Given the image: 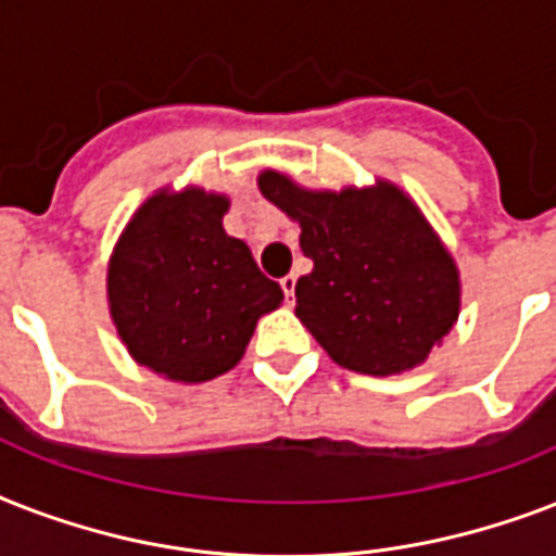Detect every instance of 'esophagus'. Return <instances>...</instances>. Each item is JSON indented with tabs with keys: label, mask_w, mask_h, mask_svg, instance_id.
<instances>
[{
	"label": "esophagus",
	"mask_w": 556,
	"mask_h": 556,
	"mask_svg": "<svg viewBox=\"0 0 556 556\" xmlns=\"http://www.w3.org/2000/svg\"><path fill=\"white\" fill-rule=\"evenodd\" d=\"M279 286H282V291H286L288 303H294V288H296V277H294V274H288V277L279 279Z\"/></svg>",
	"instance_id": "esophagus-1"
}]
</instances>
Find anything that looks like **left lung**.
<instances>
[{
    "mask_svg": "<svg viewBox=\"0 0 556 556\" xmlns=\"http://www.w3.org/2000/svg\"><path fill=\"white\" fill-rule=\"evenodd\" d=\"M260 190L300 225L314 268L296 279V317L331 361L378 378L421 366L456 326L462 282L415 201L389 181L305 190L277 169Z\"/></svg>",
    "mask_w": 556,
    "mask_h": 556,
    "instance_id": "1",
    "label": "left lung"
}]
</instances>
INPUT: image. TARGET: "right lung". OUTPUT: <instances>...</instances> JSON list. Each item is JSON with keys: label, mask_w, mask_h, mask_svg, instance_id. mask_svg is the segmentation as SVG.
<instances>
[{"label": "right lung", "mask_w": 556, "mask_h": 556, "mask_svg": "<svg viewBox=\"0 0 556 556\" xmlns=\"http://www.w3.org/2000/svg\"><path fill=\"white\" fill-rule=\"evenodd\" d=\"M230 201L201 187L143 201L109 260V314L129 355L155 375L204 383L242 361L282 288L225 233Z\"/></svg>", "instance_id": "add662e5"}]
</instances>
